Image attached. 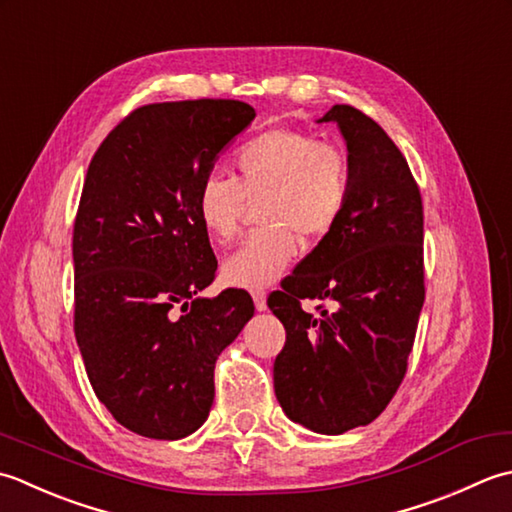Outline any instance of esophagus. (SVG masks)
<instances>
[{"label":"esophagus","instance_id":"34e87169","mask_svg":"<svg viewBox=\"0 0 512 512\" xmlns=\"http://www.w3.org/2000/svg\"><path fill=\"white\" fill-rule=\"evenodd\" d=\"M252 298H254V307H256V311H265V309H267V294H265L263 289L254 291Z\"/></svg>","mask_w":512,"mask_h":512}]
</instances>
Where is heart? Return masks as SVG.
Instances as JSON below:
<instances>
[{
	"mask_svg": "<svg viewBox=\"0 0 512 512\" xmlns=\"http://www.w3.org/2000/svg\"><path fill=\"white\" fill-rule=\"evenodd\" d=\"M238 181L207 174L196 190V216L205 234L227 245L238 232L245 201H260L267 229L247 236L223 263V280L232 287L274 285L294 263L298 236L316 241L329 234L347 207L349 161L338 145L314 134L274 128L247 141L236 154Z\"/></svg>",
	"mask_w": 512,
	"mask_h": 512,
	"instance_id": "heart-1",
	"label": "heart"
}]
</instances>
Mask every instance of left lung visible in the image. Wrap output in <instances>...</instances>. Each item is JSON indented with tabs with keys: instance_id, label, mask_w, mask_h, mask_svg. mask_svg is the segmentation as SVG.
Masks as SVG:
<instances>
[{
	"instance_id": "left-lung-1",
	"label": "left lung",
	"mask_w": 512,
	"mask_h": 512,
	"mask_svg": "<svg viewBox=\"0 0 512 512\" xmlns=\"http://www.w3.org/2000/svg\"><path fill=\"white\" fill-rule=\"evenodd\" d=\"M318 123L338 125L351 190L340 221L269 298L287 331L274 391L291 422L340 435L387 409L406 373L424 305V216L409 163L378 123L351 106ZM305 297L332 309L307 315Z\"/></svg>"
}]
</instances>
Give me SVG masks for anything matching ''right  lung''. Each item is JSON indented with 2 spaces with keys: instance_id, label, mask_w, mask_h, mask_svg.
<instances>
[{
  "instance_id": "right-lung-1",
  "label": "right lung",
  "mask_w": 512,
  "mask_h": 512,
  "mask_svg": "<svg viewBox=\"0 0 512 512\" xmlns=\"http://www.w3.org/2000/svg\"><path fill=\"white\" fill-rule=\"evenodd\" d=\"M254 117L249 103L229 99L152 103L90 161L72 236L75 336L97 398L150 440L201 429L214 364L254 316L243 289L201 296L216 258L194 203Z\"/></svg>"
}]
</instances>
